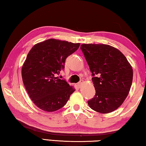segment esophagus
<instances>
[{"instance_id":"obj_1","label":"esophagus","mask_w":146,"mask_h":146,"mask_svg":"<svg viewBox=\"0 0 146 146\" xmlns=\"http://www.w3.org/2000/svg\"><path fill=\"white\" fill-rule=\"evenodd\" d=\"M82 83H83V81H80V82H79L78 83V86L79 88H80L81 86H82Z\"/></svg>"}]
</instances>
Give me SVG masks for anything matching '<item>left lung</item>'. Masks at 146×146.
Returning a JSON list of instances; mask_svg holds the SVG:
<instances>
[{
    "label": "left lung",
    "mask_w": 146,
    "mask_h": 146,
    "mask_svg": "<svg viewBox=\"0 0 146 146\" xmlns=\"http://www.w3.org/2000/svg\"><path fill=\"white\" fill-rule=\"evenodd\" d=\"M92 74L95 95L88 101L101 113H111L122 105L133 81V69L127 58L114 47L106 44L80 46Z\"/></svg>",
    "instance_id": "8db88e82"
}]
</instances>
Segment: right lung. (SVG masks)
<instances>
[{"instance_id":"add662e5","label":"right lung","mask_w":146,"mask_h":146,"mask_svg":"<svg viewBox=\"0 0 146 146\" xmlns=\"http://www.w3.org/2000/svg\"><path fill=\"white\" fill-rule=\"evenodd\" d=\"M80 43L50 38L35 45L22 68L26 90L38 108L53 112L66 105L75 91L65 80L56 77L64 69L65 60Z\"/></svg>"}]
</instances>
